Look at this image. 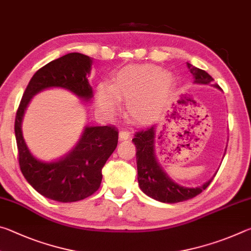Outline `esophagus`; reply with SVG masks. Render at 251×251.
Returning <instances> with one entry per match:
<instances>
[{
	"label": "esophagus",
	"instance_id": "1",
	"mask_svg": "<svg viewBox=\"0 0 251 251\" xmlns=\"http://www.w3.org/2000/svg\"><path fill=\"white\" fill-rule=\"evenodd\" d=\"M118 136H120L121 141H126V139H128L130 137V133L126 130H122V131H120V135Z\"/></svg>",
	"mask_w": 251,
	"mask_h": 251
}]
</instances>
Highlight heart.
<instances>
[{
  "label": "heart",
  "mask_w": 251,
  "mask_h": 251,
  "mask_svg": "<svg viewBox=\"0 0 251 251\" xmlns=\"http://www.w3.org/2000/svg\"><path fill=\"white\" fill-rule=\"evenodd\" d=\"M175 76L152 64L128 65L120 70L112 85L99 84L96 101L101 113L113 116L126 100V113L139 125H150L164 115L175 90Z\"/></svg>",
  "instance_id": "obj_1"
}]
</instances>
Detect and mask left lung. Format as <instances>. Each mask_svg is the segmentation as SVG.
I'll list each match as a JSON object with an SVG mask.
<instances>
[{
	"label": "left lung",
	"mask_w": 251,
	"mask_h": 251,
	"mask_svg": "<svg viewBox=\"0 0 251 251\" xmlns=\"http://www.w3.org/2000/svg\"><path fill=\"white\" fill-rule=\"evenodd\" d=\"M187 66H188L190 73L193 74L194 84L210 85V86L220 90L219 85L216 83L214 84V78L207 72L197 69L190 63H187ZM156 134V126H151L146 130L136 133L133 138V143L136 146V163H137L139 188L148 197L167 203H176L196 197L209 186L217 172L214 177H211L201 186L186 187L178 184L167 175V173L158 163L155 151Z\"/></svg>",
	"instance_id": "8db88e82"
}]
</instances>
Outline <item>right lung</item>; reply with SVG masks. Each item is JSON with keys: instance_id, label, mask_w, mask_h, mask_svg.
<instances>
[{"instance_id": "1", "label": "right lung", "mask_w": 251, "mask_h": 251, "mask_svg": "<svg viewBox=\"0 0 251 251\" xmlns=\"http://www.w3.org/2000/svg\"><path fill=\"white\" fill-rule=\"evenodd\" d=\"M93 58L69 53L42 67L29 80L15 117V138L23 176L37 193L58 202L78 201L100 188L101 168L115 151L118 131L108 126L84 127L78 142L64 156L42 160L32 154L22 131V122L29 101L39 93L62 88L91 103L93 88L88 83Z\"/></svg>"}]
</instances>
